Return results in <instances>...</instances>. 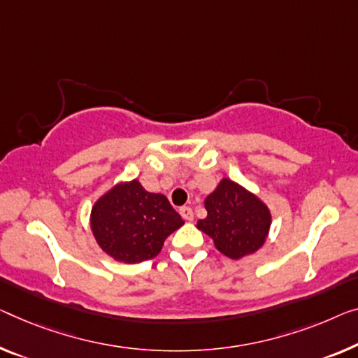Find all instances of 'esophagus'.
<instances>
[{
  "label": "esophagus",
  "instance_id": "1",
  "mask_svg": "<svg viewBox=\"0 0 358 358\" xmlns=\"http://www.w3.org/2000/svg\"><path fill=\"white\" fill-rule=\"evenodd\" d=\"M180 215L185 218V220H188V222H193V218H194V213H193V209H191V207H180Z\"/></svg>",
  "mask_w": 358,
  "mask_h": 358
}]
</instances>
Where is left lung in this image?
Masks as SVG:
<instances>
[{"label":"left lung","mask_w":358,"mask_h":358,"mask_svg":"<svg viewBox=\"0 0 358 358\" xmlns=\"http://www.w3.org/2000/svg\"><path fill=\"white\" fill-rule=\"evenodd\" d=\"M207 217L197 228L213 239L215 248L230 259H241L264 246L271 213L257 196L230 178H223L204 201Z\"/></svg>","instance_id":"obj_1"}]
</instances>
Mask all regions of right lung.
I'll use <instances>...</instances> for the list:
<instances>
[{"instance_id": "obj_1", "label": "right lung", "mask_w": 358, "mask_h": 358, "mask_svg": "<svg viewBox=\"0 0 358 358\" xmlns=\"http://www.w3.org/2000/svg\"><path fill=\"white\" fill-rule=\"evenodd\" d=\"M92 231L112 259L138 264L161 252L169 234L183 225L164 194L149 193L138 180L115 185L94 202Z\"/></svg>"}]
</instances>
